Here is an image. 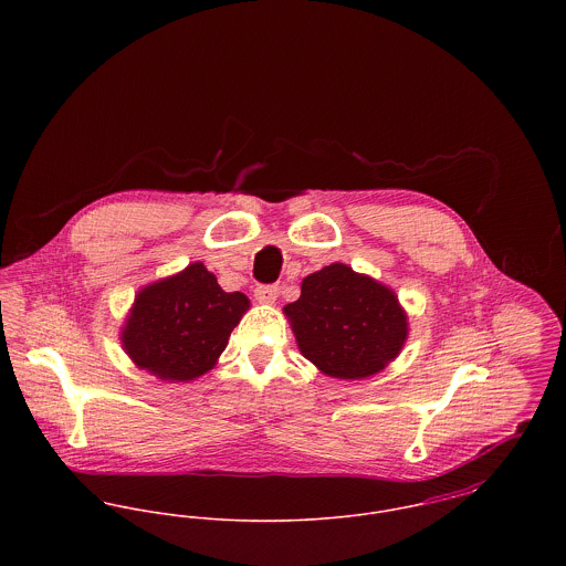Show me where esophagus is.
Here are the masks:
<instances>
[{
    "label": "esophagus",
    "instance_id": "esophagus-1",
    "mask_svg": "<svg viewBox=\"0 0 566 566\" xmlns=\"http://www.w3.org/2000/svg\"><path fill=\"white\" fill-rule=\"evenodd\" d=\"M276 296H279V287H276V285H256V287H254V298H256L259 303L270 305V303L276 301Z\"/></svg>",
    "mask_w": 566,
    "mask_h": 566
}]
</instances>
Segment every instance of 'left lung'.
<instances>
[{"label":"left lung","instance_id":"8db88e82","mask_svg":"<svg viewBox=\"0 0 566 566\" xmlns=\"http://www.w3.org/2000/svg\"><path fill=\"white\" fill-rule=\"evenodd\" d=\"M283 312L301 353L335 379L377 375L397 359L409 331L397 294L346 263L305 276L301 298Z\"/></svg>","mask_w":566,"mask_h":566}]
</instances>
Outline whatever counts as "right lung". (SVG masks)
<instances>
[{
  "instance_id": "obj_1",
  "label": "right lung",
  "mask_w": 566,
  "mask_h": 566,
  "mask_svg": "<svg viewBox=\"0 0 566 566\" xmlns=\"http://www.w3.org/2000/svg\"><path fill=\"white\" fill-rule=\"evenodd\" d=\"M248 307L242 292H224L196 261L135 296L122 344L142 370L171 384L191 381L216 366Z\"/></svg>"
}]
</instances>
